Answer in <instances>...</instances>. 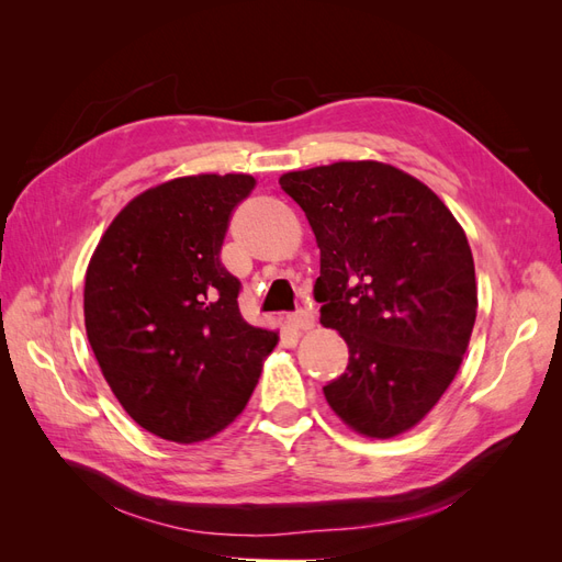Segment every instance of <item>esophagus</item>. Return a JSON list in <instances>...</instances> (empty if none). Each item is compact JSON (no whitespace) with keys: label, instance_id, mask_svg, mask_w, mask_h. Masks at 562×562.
<instances>
[{"label":"esophagus","instance_id":"obj_1","mask_svg":"<svg viewBox=\"0 0 562 562\" xmlns=\"http://www.w3.org/2000/svg\"><path fill=\"white\" fill-rule=\"evenodd\" d=\"M285 323H288V326H291L293 330H312L316 318H314V314H312L310 310H300V312L288 316Z\"/></svg>","mask_w":562,"mask_h":562}]
</instances>
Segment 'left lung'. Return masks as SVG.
Returning <instances> with one entry per match:
<instances>
[{
	"label": "left lung",
	"mask_w": 562,
	"mask_h": 562,
	"mask_svg": "<svg viewBox=\"0 0 562 562\" xmlns=\"http://www.w3.org/2000/svg\"><path fill=\"white\" fill-rule=\"evenodd\" d=\"M321 250V323L345 337V375L323 386L366 438L411 431L452 384L479 310L462 225L427 184L382 161H335L279 178Z\"/></svg>",
	"instance_id": "left-lung-1"
}]
</instances>
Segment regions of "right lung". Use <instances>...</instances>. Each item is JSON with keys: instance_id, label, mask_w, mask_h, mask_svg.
I'll list each match as a JSON object with an SVG mask.
<instances>
[{"instance_id": "obj_1", "label": "right lung", "mask_w": 562, "mask_h": 562, "mask_svg": "<svg viewBox=\"0 0 562 562\" xmlns=\"http://www.w3.org/2000/svg\"><path fill=\"white\" fill-rule=\"evenodd\" d=\"M246 173L149 187L119 211L83 283L89 345L112 394L143 429L201 443L244 413L277 330L239 312V279L220 262Z\"/></svg>"}]
</instances>
